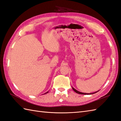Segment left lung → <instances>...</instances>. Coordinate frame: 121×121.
<instances>
[{
    "label": "left lung",
    "mask_w": 121,
    "mask_h": 121,
    "mask_svg": "<svg viewBox=\"0 0 121 121\" xmlns=\"http://www.w3.org/2000/svg\"><path fill=\"white\" fill-rule=\"evenodd\" d=\"M72 89H73V91H75V92H76V93H78V94H82V95H91V94H95V93H96L97 92H98V91H96V92H92V93H84V92H80V91H77V90H76L75 88H74L72 86Z\"/></svg>",
    "instance_id": "8db88e82"
}]
</instances>
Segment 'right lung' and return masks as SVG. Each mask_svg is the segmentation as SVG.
<instances>
[{
    "instance_id": "right-lung-1",
    "label": "right lung",
    "mask_w": 121,
    "mask_h": 121,
    "mask_svg": "<svg viewBox=\"0 0 121 121\" xmlns=\"http://www.w3.org/2000/svg\"><path fill=\"white\" fill-rule=\"evenodd\" d=\"M48 91H47V92H46V93H45V94H47V93H48Z\"/></svg>"
}]
</instances>
